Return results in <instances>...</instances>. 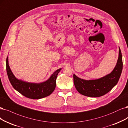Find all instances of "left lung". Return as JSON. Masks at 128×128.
I'll list each match as a JSON object with an SVG mask.
<instances>
[{
  "mask_svg": "<svg viewBox=\"0 0 128 128\" xmlns=\"http://www.w3.org/2000/svg\"><path fill=\"white\" fill-rule=\"evenodd\" d=\"M123 62L121 50L119 48L118 58L116 66L108 75L95 80H86L74 74V82L79 93L92 98H98L108 93L115 86L119 80L122 70Z\"/></svg>",
  "mask_w": 128,
  "mask_h": 128,
  "instance_id": "1",
  "label": "left lung"
}]
</instances>
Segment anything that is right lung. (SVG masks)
I'll return each instance as SVG.
<instances>
[{"label": "right lung", "instance_id": "obj_1", "mask_svg": "<svg viewBox=\"0 0 128 128\" xmlns=\"http://www.w3.org/2000/svg\"><path fill=\"white\" fill-rule=\"evenodd\" d=\"M6 70L12 85L17 92L26 98L38 100L50 95L56 86V79L61 68L56 70L46 82L40 84L30 83L17 79L13 74L8 64V57L6 59Z\"/></svg>", "mask_w": 128, "mask_h": 128}]
</instances>
